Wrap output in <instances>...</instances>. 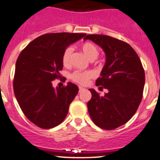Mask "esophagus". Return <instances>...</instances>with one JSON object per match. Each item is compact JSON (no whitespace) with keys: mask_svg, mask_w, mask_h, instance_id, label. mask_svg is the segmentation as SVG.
Returning <instances> with one entry per match:
<instances>
[{"mask_svg":"<svg viewBox=\"0 0 160 160\" xmlns=\"http://www.w3.org/2000/svg\"><path fill=\"white\" fill-rule=\"evenodd\" d=\"M83 90H84V88H83V87H79V92H81L82 91H83Z\"/></svg>","mask_w":160,"mask_h":160,"instance_id":"obj_1","label":"esophagus"}]
</instances>
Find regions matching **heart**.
I'll list each match as a JSON object with an SVG mask.
<instances>
[{
    "mask_svg": "<svg viewBox=\"0 0 160 160\" xmlns=\"http://www.w3.org/2000/svg\"><path fill=\"white\" fill-rule=\"evenodd\" d=\"M80 49L84 55L91 61L96 59L98 56V49L94 43L90 42H85L80 45ZM72 50L71 47H66L64 50L62 55V62L63 65L67 66L69 64L70 56ZM94 77V73L92 71H75L71 74V79L72 81L81 85L87 84L90 79Z\"/></svg>",
    "mask_w": 160,
    "mask_h": 160,
    "instance_id": "obj_1",
    "label": "heart"
}]
</instances>
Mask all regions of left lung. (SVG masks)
I'll list each match as a JSON object with an SVG mask.
<instances>
[{"instance_id":"left-lung-1","label":"left lung","mask_w":160,"mask_h":160,"mask_svg":"<svg viewBox=\"0 0 160 160\" xmlns=\"http://www.w3.org/2000/svg\"><path fill=\"white\" fill-rule=\"evenodd\" d=\"M102 47L106 64L96 86L108 90L100 96L94 89L88 102V110L94 123L101 129L112 130L129 122L142 100L145 82L141 60L132 46L125 42L108 35H88Z\"/></svg>"}]
</instances>
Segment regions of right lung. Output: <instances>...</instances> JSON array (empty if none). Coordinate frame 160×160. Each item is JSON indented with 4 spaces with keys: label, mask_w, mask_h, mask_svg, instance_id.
<instances>
[{
    "label": "right lung",
    "mask_w": 160,
    "mask_h": 160,
    "mask_svg": "<svg viewBox=\"0 0 160 160\" xmlns=\"http://www.w3.org/2000/svg\"><path fill=\"white\" fill-rule=\"evenodd\" d=\"M79 33H50L38 37L19 53L16 63L13 89L19 107L32 123L51 129L66 117L79 88L72 83L53 87L62 77V55L72 43L84 37Z\"/></svg>",
    "instance_id": "1"
}]
</instances>
